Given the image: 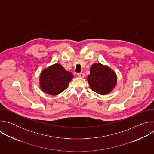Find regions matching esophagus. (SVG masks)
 <instances>
[{
    "label": "esophagus",
    "instance_id": "esophagus-1",
    "mask_svg": "<svg viewBox=\"0 0 154 154\" xmlns=\"http://www.w3.org/2000/svg\"><path fill=\"white\" fill-rule=\"evenodd\" d=\"M77 75L79 77H81V78H83L85 77V74L84 73H78L77 74Z\"/></svg>",
    "mask_w": 154,
    "mask_h": 154
}]
</instances>
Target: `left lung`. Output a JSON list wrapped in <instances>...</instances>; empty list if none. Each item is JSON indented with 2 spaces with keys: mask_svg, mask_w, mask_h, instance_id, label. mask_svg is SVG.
Returning a JSON list of instances; mask_svg holds the SVG:
<instances>
[{
  "mask_svg": "<svg viewBox=\"0 0 154 154\" xmlns=\"http://www.w3.org/2000/svg\"><path fill=\"white\" fill-rule=\"evenodd\" d=\"M87 79L91 90L100 95L112 92L117 84L115 72L108 66L100 63L92 64Z\"/></svg>",
  "mask_w": 154,
  "mask_h": 154,
  "instance_id": "left-lung-1",
  "label": "left lung"
}]
</instances>
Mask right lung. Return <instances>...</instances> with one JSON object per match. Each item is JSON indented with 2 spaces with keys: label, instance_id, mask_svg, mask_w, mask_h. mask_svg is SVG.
<instances>
[{
  "label": "right lung",
  "instance_id": "obj_1",
  "mask_svg": "<svg viewBox=\"0 0 154 154\" xmlns=\"http://www.w3.org/2000/svg\"><path fill=\"white\" fill-rule=\"evenodd\" d=\"M73 74L66 71L60 64L55 63L44 69L39 76V88L46 94L58 95L68 87Z\"/></svg>",
  "mask_w": 154,
  "mask_h": 154
}]
</instances>
